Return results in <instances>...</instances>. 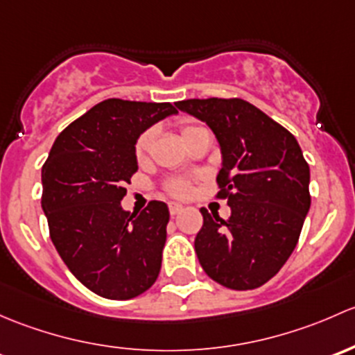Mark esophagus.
I'll list each match as a JSON object with an SVG mask.
<instances>
[{
    "mask_svg": "<svg viewBox=\"0 0 355 355\" xmlns=\"http://www.w3.org/2000/svg\"><path fill=\"white\" fill-rule=\"evenodd\" d=\"M182 211V207L181 205H178V203H171L169 205V214L173 215V217H176V215H179Z\"/></svg>",
    "mask_w": 355,
    "mask_h": 355,
    "instance_id": "34e87169",
    "label": "esophagus"
}]
</instances>
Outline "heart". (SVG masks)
Segmentation results:
<instances>
[{"label": "heart", "mask_w": 355, "mask_h": 355, "mask_svg": "<svg viewBox=\"0 0 355 355\" xmlns=\"http://www.w3.org/2000/svg\"><path fill=\"white\" fill-rule=\"evenodd\" d=\"M198 128L200 126H195V124H182L181 126L182 140H184V138H188L189 135H191L195 130H198ZM150 141H152V131L150 130L144 131V133L137 138V141H135L133 155H135V159H137L138 164H144L145 160H147L148 148H150ZM166 191L169 193L171 196H176V198H184V196H188L189 191H191V184H189V181H186V179L174 178V179H171V181H167Z\"/></svg>", "instance_id": "heart-1"}]
</instances>
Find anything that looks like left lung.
I'll return each instance as SVG.
<instances>
[{"label":"left lung","mask_w":355,"mask_h":355,"mask_svg":"<svg viewBox=\"0 0 355 355\" xmlns=\"http://www.w3.org/2000/svg\"><path fill=\"white\" fill-rule=\"evenodd\" d=\"M176 105L211 128L224 159L215 196L227 200L231 217L200 210V265L232 291L261 287L292 254L311 205L301 147L291 131L243 98H188Z\"/></svg>","instance_id":"obj_1"}]
</instances>
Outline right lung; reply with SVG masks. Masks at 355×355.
Here are the masks:
<instances>
[{"label": "right lung", "instance_id": "right-lung-1", "mask_svg": "<svg viewBox=\"0 0 355 355\" xmlns=\"http://www.w3.org/2000/svg\"><path fill=\"white\" fill-rule=\"evenodd\" d=\"M176 112L171 102L102 101L58 135L44 162L51 241L69 272L101 297L133 299L159 277L167 205L153 200L130 214L121 200L138 169L137 138Z\"/></svg>", "mask_w": 355, "mask_h": 355}]
</instances>
